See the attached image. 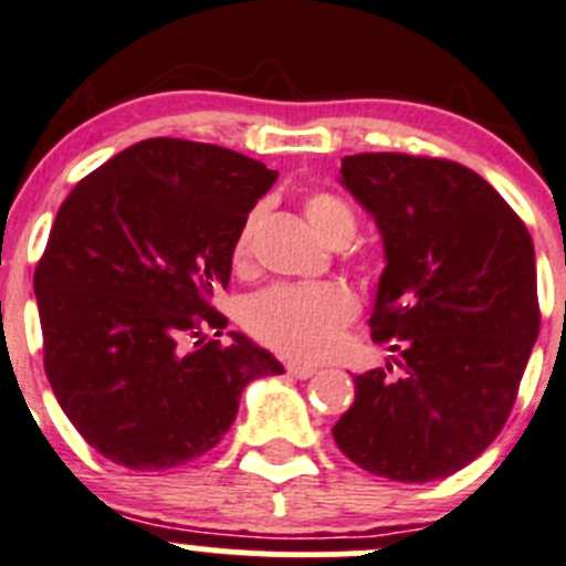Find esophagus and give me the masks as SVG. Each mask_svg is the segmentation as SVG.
<instances>
[{"mask_svg": "<svg viewBox=\"0 0 566 566\" xmlns=\"http://www.w3.org/2000/svg\"><path fill=\"white\" fill-rule=\"evenodd\" d=\"M287 373L293 375V378H298V380H306V378H312V375L317 373V364H301V361H290V364H287Z\"/></svg>", "mask_w": 566, "mask_h": 566, "instance_id": "obj_1", "label": "esophagus"}]
</instances>
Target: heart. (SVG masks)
Listing matches in <instances>:
<instances>
[{"mask_svg": "<svg viewBox=\"0 0 566 566\" xmlns=\"http://www.w3.org/2000/svg\"><path fill=\"white\" fill-rule=\"evenodd\" d=\"M306 219L325 241L356 230V216L328 191L306 197ZM251 251V221L232 243V260L241 265ZM356 312V301L342 284H273L247 306L251 334L293 358H317L331 350L342 325Z\"/></svg>", "mask_w": 566, "mask_h": 566, "instance_id": "1", "label": "heart"}]
</instances>
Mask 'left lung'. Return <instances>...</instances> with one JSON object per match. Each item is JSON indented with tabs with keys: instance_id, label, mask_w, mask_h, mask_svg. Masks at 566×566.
I'll list each match as a JSON object with an SVG mask.
<instances>
[{
	"instance_id": "obj_1",
	"label": "left lung",
	"mask_w": 566,
	"mask_h": 566,
	"mask_svg": "<svg viewBox=\"0 0 566 566\" xmlns=\"http://www.w3.org/2000/svg\"><path fill=\"white\" fill-rule=\"evenodd\" d=\"M339 182L375 219L386 268L369 325L399 375H356L334 441L364 471L432 482L504 427L539 334L534 243L484 177L443 158L361 153Z\"/></svg>"
}]
</instances>
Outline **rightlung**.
Instances as JSON below:
<instances>
[{"label": "right lung", "instance_id": "right-lung-1", "mask_svg": "<svg viewBox=\"0 0 566 566\" xmlns=\"http://www.w3.org/2000/svg\"><path fill=\"white\" fill-rule=\"evenodd\" d=\"M279 172L202 142L145 139L84 177L35 268L51 391L84 441L130 471L202 458L251 380L284 367L230 331L232 243Z\"/></svg>", "mask_w": 566, "mask_h": 566}]
</instances>
